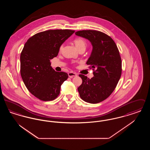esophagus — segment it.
Listing matches in <instances>:
<instances>
[{"label":"esophagus","instance_id":"esophagus-1","mask_svg":"<svg viewBox=\"0 0 150 150\" xmlns=\"http://www.w3.org/2000/svg\"><path fill=\"white\" fill-rule=\"evenodd\" d=\"M68 75H69V76L70 78H72L73 77L77 76V74L76 72H70L68 73Z\"/></svg>","mask_w":150,"mask_h":150}]
</instances>
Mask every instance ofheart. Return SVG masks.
Segmentation results:
<instances>
[{
  "mask_svg": "<svg viewBox=\"0 0 150 150\" xmlns=\"http://www.w3.org/2000/svg\"><path fill=\"white\" fill-rule=\"evenodd\" d=\"M74 43H75L76 48L78 49V50H80L81 49L86 50V45H87V42L86 40L83 38H77L74 40ZM64 45L62 44L59 45L58 50L59 52H61L63 49Z\"/></svg>",
  "mask_w": 150,
  "mask_h": 150,
  "instance_id": "1",
  "label": "heart"
}]
</instances>
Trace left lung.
<instances>
[{"label":"left lung","instance_id":"left-lung-1","mask_svg":"<svg viewBox=\"0 0 150 150\" xmlns=\"http://www.w3.org/2000/svg\"><path fill=\"white\" fill-rule=\"evenodd\" d=\"M76 35L88 39L93 50L86 64L93 70L94 76L88 78L83 74L82 84L78 88L80 98L90 103H98L107 98L121 77L122 62L120 53L114 40L97 30H80Z\"/></svg>","mask_w":150,"mask_h":150}]
</instances>
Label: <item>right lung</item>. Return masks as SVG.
<instances>
[{
  "mask_svg": "<svg viewBox=\"0 0 150 150\" xmlns=\"http://www.w3.org/2000/svg\"><path fill=\"white\" fill-rule=\"evenodd\" d=\"M69 29L49 30L37 33L25 43L20 56V73L29 92L43 101L55 100L69 76L54 71L50 59L56 57L61 44L74 33Z\"/></svg>",
  "mask_w": 150,
  "mask_h": 150,
  "instance_id": "obj_1",
  "label": "right lung"
}]
</instances>
